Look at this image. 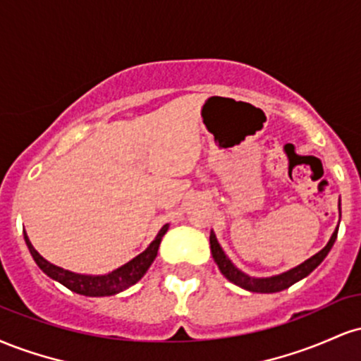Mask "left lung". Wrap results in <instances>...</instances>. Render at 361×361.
Wrapping results in <instances>:
<instances>
[{
    "instance_id": "left-lung-1",
    "label": "left lung",
    "mask_w": 361,
    "mask_h": 361,
    "mask_svg": "<svg viewBox=\"0 0 361 361\" xmlns=\"http://www.w3.org/2000/svg\"><path fill=\"white\" fill-rule=\"evenodd\" d=\"M338 205H339V215H341V202H339ZM338 227H339V224H338ZM338 227L334 229L331 239L327 241V244L322 247L321 251L316 252L314 256H310L309 259H305L304 263L299 264V267L292 268V270H288V271L280 273V275H273V276H259L258 279V276H250V275H246L244 271L239 270L233 261L227 258V255L224 252L221 244H219V241H217V238H215L214 231L210 233V251H212V258L215 263H217L219 270H221V273L226 276L227 280L233 281L234 285H238V287H241L244 290H250V292L275 293V292H281V290L292 287L293 283H297V281L305 279L309 273H312L314 270H316L319 264L324 261L327 252L331 251L334 241H336Z\"/></svg>"
}]
</instances>
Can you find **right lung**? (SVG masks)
Segmentation results:
<instances>
[{
    "instance_id": "1",
    "label": "right lung",
    "mask_w": 361,
    "mask_h": 361,
    "mask_svg": "<svg viewBox=\"0 0 361 361\" xmlns=\"http://www.w3.org/2000/svg\"><path fill=\"white\" fill-rule=\"evenodd\" d=\"M168 229H169V224H164L154 238V241L149 244L140 255L135 256V258H132L128 263L122 264V267L117 268V270L105 273V275H86V273H74V271L64 270V268L61 267H56V264L49 263L44 256L39 255V251L32 246L30 239H28V235L25 231H23V235L32 258H34L37 267H39L45 275L51 276L52 280L59 281V283L64 285L66 288L80 293V295L109 297V295H115V293L123 292V290H127L128 287H132V285L137 283V281L146 275V271L152 264V261L156 259L161 239H163V235L168 233Z\"/></svg>"
}]
</instances>
